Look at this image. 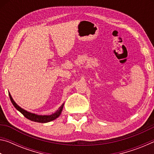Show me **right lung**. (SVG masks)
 Instances as JSON below:
<instances>
[{
  "mask_svg": "<svg viewBox=\"0 0 154 154\" xmlns=\"http://www.w3.org/2000/svg\"><path fill=\"white\" fill-rule=\"evenodd\" d=\"M9 95L10 100H11L12 104L14 105L15 109H16L17 111H19L21 113L24 115V116L25 117V118H26L27 119H30V120H31V121H33L35 122H39V123H47V122L53 121V120H54V119H56V118H58V117L60 116V114L62 113V109H63L64 105V103L62 104L60 107L58 109V110H57L55 113L53 114L48 115V116H41V115H37L35 113H30V112H28L26 110H25V109H22V107H20V106L18 105H17V103L14 100L12 96H11V94H10L9 92Z\"/></svg>",
  "mask_w": 154,
  "mask_h": 154,
  "instance_id": "add662e5",
  "label": "right lung"
}]
</instances>
